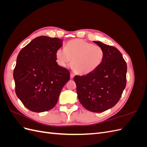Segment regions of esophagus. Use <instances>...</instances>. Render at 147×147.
<instances>
[{
  "label": "esophagus",
  "mask_w": 147,
  "mask_h": 147,
  "mask_svg": "<svg viewBox=\"0 0 147 147\" xmlns=\"http://www.w3.org/2000/svg\"><path fill=\"white\" fill-rule=\"evenodd\" d=\"M70 79H73L74 77V75L73 74H70Z\"/></svg>",
  "instance_id": "1"
}]
</instances>
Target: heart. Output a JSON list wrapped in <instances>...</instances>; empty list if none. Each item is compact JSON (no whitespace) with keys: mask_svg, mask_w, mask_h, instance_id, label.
<instances>
[{"mask_svg":"<svg viewBox=\"0 0 147 147\" xmlns=\"http://www.w3.org/2000/svg\"><path fill=\"white\" fill-rule=\"evenodd\" d=\"M57 64L65 67L72 60V70L81 75L90 74L103 63L105 52L102 47L82 39L72 40L65 49L59 48L55 53Z\"/></svg>","mask_w":147,"mask_h":147,"instance_id":"obj_1","label":"heart"}]
</instances>
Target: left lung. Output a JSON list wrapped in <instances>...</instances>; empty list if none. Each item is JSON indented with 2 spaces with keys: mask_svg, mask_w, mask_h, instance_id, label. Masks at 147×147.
I'll return each instance as SVG.
<instances>
[{
  "mask_svg": "<svg viewBox=\"0 0 147 147\" xmlns=\"http://www.w3.org/2000/svg\"><path fill=\"white\" fill-rule=\"evenodd\" d=\"M105 57L99 67L90 74L76 75L78 99L86 110L100 113L117 104L126 84L127 65L121 53L114 47L98 41Z\"/></svg>",
  "mask_w": 147,
  "mask_h": 147,
  "instance_id": "1",
  "label": "left lung"
}]
</instances>
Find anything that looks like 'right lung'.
Segmentation results:
<instances>
[{
    "instance_id": "1",
    "label": "right lung",
    "mask_w": 147,
    "mask_h": 147,
    "mask_svg": "<svg viewBox=\"0 0 147 147\" xmlns=\"http://www.w3.org/2000/svg\"><path fill=\"white\" fill-rule=\"evenodd\" d=\"M63 40L47 36L33 39L19 53L13 71L17 97L29 110L43 112L56 105L70 79L69 71L59 66L55 53Z\"/></svg>"
}]
</instances>
